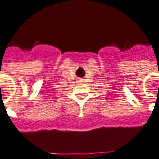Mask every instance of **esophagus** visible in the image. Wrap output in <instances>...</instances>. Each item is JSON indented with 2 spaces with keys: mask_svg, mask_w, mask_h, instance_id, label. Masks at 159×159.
<instances>
[{
  "mask_svg": "<svg viewBox=\"0 0 159 159\" xmlns=\"http://www.w3.org/2000/svg\"><path fill=\"white\" fill-rule=\"evenodd\" d=\"M77 82H79V83H80V82H83V79H81V78H80V79L77 80Z\"/></svg>",
  "mask_w": 159,
  "mask_h": 159,
  "instance_id": "obj_1",
  "label": "esophagus"
}]
</instances>
